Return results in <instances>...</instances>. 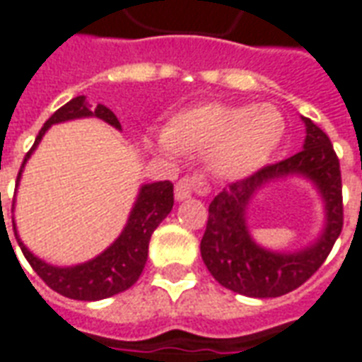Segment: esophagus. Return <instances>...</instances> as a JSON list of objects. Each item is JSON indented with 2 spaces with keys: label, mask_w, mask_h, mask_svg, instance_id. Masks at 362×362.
I'll return each mask as SVG.
<instances>
[{
  "label": "esophagus",
  "mask_w": 362,
  "mask_h": 362,
  "mask_svg": "<svg viewBox=\"0 0 362 362\" xmlns=\"http://www.w3.org/2000/svg\"><path fill=\"white\" fill-rule=\"evenodd\" d=\"M209 192V184L205 182L204 176H184L182 180L176 182L174 186V197L178 202H184L192 197V194H197V196H205Z\"/></svg>",
  "instance_id": "esophagus-1"
}]
</instances>
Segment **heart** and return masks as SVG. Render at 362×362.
Wrapping results in <instances>:
<instances>
[{"label":"heart","mask_w":362,"mask_h":362,"mask_svg":"<svg viewBox=\"0 0 362 362\" xmlns=\"http://www.w3.org/2000/svg\"><path fill=\"white\" fill-rule=\"evenodd\" d=\"M285 137V118L272 104L204 103L174 114L165 132L147 143L165 157L204 153L223 180H240L269 163Z\"/></svg>","instance_id":"obj_1"}]
</instances>
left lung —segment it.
I'll return each instance as SVG.
<instances>
[{"mask_svg":"<svg viewBox=\"0 0 362 362\" xmlns=\"http://www.w3.org/2000/svg\"><path fill=\"white\" fill-rule=\"evenodd\" d=\"M306 137L300 153L233 182L209 204L202 258L215 281L238 295L273 298L310 279L324 264L343 227L341 173L334 145L312 119L300 116ZM304 177L325 204V227L314 243L295 252L269 251L253 240L245 211L259 189L285 177Z\"/></svg>","mask_w":362,"mask_h":362,"instance_id":"8db88e82","label":"left lung"}]
</instances>
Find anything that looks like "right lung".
Listing matches in <instances>:
<instances>
[{
	"instance_id": "1",
	"label": "right lung",
	"mask_w": 362,
	"mask_h": 362,
	"mask_svg": "<svg viewBox=\"0 0 362 362\" xmlns=\"http://www.w3.org/2000/svg\"><path fill=\"white\" fill-rule=\"evenodd\" d=\"M79 118H98L106 124H110L112 127H116V129H122L116 114L110 108H106L104 104L90 108V104L87 103V96H75L69 103L64 104L59 110L54 112L40 129V134L36 135L33 149L28 151L27 157L23 160L19 176H17V184H19L21 174H23L27 160L35 153L38 143L42 141L44 134L54 124ZM173 205V182L165 180L143 184L139 188V194L135 197L134 207L129 211L126 227L119 233L118 238L98 256H95L89 262L77 264V266L59 267L44 262L23 244V240L17 235L15 221H13V230H15V238H17L27 262L48 287L54 288L59 295L75 298V300H103V298H108V296L126 291L139 279L145 262H147L151 235L170 213Z\"/></svg>"
}]
</instances>
